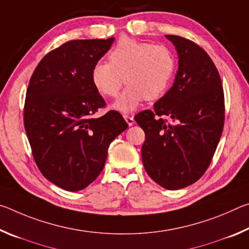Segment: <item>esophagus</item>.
Instances as JSON below:
<instances>
[{
	"label": "esophagus",
	"instance_id": "obj_1",
	"mask_svg": "<svg viewBox=\"0 0 249 249\" xmlns=\"http://www.w3.org/2000/svg\"><path fill=\"white\" fill-rule=\"evenodd\" d=\"M124 119L126 121V123L128 124V126H133L135 124V120L133 116H129V115H124Z\"/></svg>",
	"mask_w": 249,
	"mask_h": 249
}]
</instances>
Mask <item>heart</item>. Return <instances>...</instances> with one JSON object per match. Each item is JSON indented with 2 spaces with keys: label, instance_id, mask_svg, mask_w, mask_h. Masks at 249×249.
I'll use <instances>...</instances> for the list:
<instances>
[{
  "label": "heart",
  "instance_id": "obj_1",
  "mask_svg": "<svg viewBox=\"0 0 249 249\" xmlns=\"http://www.w3.org/2000/svg\"><path fill=\"white\" fill-rule=\"evenodd\" d=\"M108 64L96 62L91 70L94 89L104 98L123 93L113 108L133 112L142 101H155L166 93L174 77L176 59L163 45H151L128 37L121 38L108 53Z\"/></svg>",
  "mask_w": 249,
  "mask_h": 249
}]
</instances>
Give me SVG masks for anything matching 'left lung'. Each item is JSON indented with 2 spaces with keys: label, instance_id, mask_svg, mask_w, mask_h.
I'll list each match as a JSON object with an SVG mask.
<instances>
[{
  "label": "left lung",
  "instance_id": "left-lung-1",
  "mask_svg": "<svg viewBox=\"0 0 249 249\" xmlns=\"http://www.w3.org/2000/svg\"><path fill=\"white\" fill-rule=\"evenodd\" d=\"M166 38L178 53L174 84L153 111L138 113L135 121L146 135V172L167 190H179L199 180L210 166L224 125V93L215 65L200 46L180 36Z\"/></svg>",
  "mask_w": 249,
  "mask_h": 249
}]
</instances>
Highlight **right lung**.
Returning <instances> with one entry per match:
<instances>
[{
  "label": "right lung",
  "mask_w": 249,
  "mask_h": 249,
  "mask_svg": "<svg viewBox=\"0 0 249 249\" xmlns=\"http://www.w3.org/2000/svg\"><path fill=\"white\" fill-rule=\"evenodd\" d=\"M113 41H67L41 59L29 80L24 125L34 159L46 179L67 191L82 190L98 178L109 144L128 127L116 111L93 116L105 101L91 70Z\"/></svg>",
  "instance_id": "obj_1"
}]
</instances>
